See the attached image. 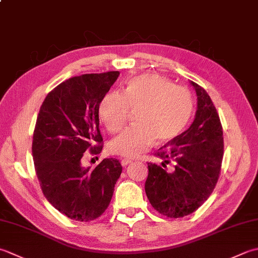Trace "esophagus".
I'll return each mask as SVG.
<instances>
[{
  "label": "esophagus",
  "instance_id": "obj_1",
  "mask_svg": "<svg viewBox=\"0 0 258 258\" xmlns=\"http://www.w3.org/2000/svg\"><path fill=\"white\" fill-rule=\"evenodd\" d=\"M132 162H133V161L131 160V159H122V160H120V164H122L123 166L128 165V164H131Z\"/></svg>",
  "mask_w": 258,
  "mask_h": 258
}]
</instances>
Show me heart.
<instances>
[{
  "instance_id": "1",
  "label": "heart",
  "mask_w": 258,
  "mask_h": 258,
  "mask_svg": "<svg viewBox=\"0 0 258 258\" xmlns=\"http://www.w3.org/2000/svg\"><path fill=\"white\" fill-rule=\"evenodd\" d=\"M130 109H138V124L110 141V154L135 158L148 151L155 140L158 143L173 140L192 115L194 96L186 87L173 85L161 76L142 75L131 79L123 93L106 95L98 114L108 132L116 133L127 120Z\"/></svg>"
}]
</instances>
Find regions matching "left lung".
<instances>
[{
    "instance_id": "obj_1",
    "label": "left lung",
    "mask_w": 258,
    "mask_h": 258,
    "mask_svg": "<svg viewBox=\"0 0 258 258\" xmlns=\"http://www.w3.org/2000/svg\"><path fill=\"white\" fill-rule=\"evenodd\" d=\"M191 85L198 99L194 123L154 153L162 163H148L145 194L153 208L169 218L192 214L209 198L224 156L218 112L206 90L194 82Z\"/></svg>"
}]
</instances>
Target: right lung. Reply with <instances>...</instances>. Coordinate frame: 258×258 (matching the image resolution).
Returning <instances> with one entry per match:
<instances>
[{
  "mask_svg": "<svg viewBox=\"0 0 258 258\" xmlns=\"http://www.w3.org/2000/svg\"><path fill=\"white\" fill-rule=\"evenodd\" d=\"M118 76L107 72L69 78L47 95L39 110L32 141L35 174L45 199L76 221L103 215L122 173L113 158L95 169L82 166L86 151L102 152L98 108Z\"/></svg>",
  "mask_w": 258,
  "mask_h": 258,
  "instance_id": "add662e5",
  "label": "right lung"
}]
</instances>
